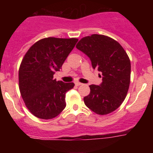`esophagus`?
<instances>
[{
    "mask_svg": "<svg viewBox=\"0 0 153 153\" xmlns=\"http://www.w3.org/2000/svg\"><path fill=\"white\" fill-rule=\"evenodd\" d=\"M75 85H76V86H80V85H82V83H79V82H76V83H75Z\"/></svg>",
    "mask_w": 153,
    "mask_h": 153,
    "instance_id": "esophagus-1",
    "label": "esophagus"
}]
</instances>
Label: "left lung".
Returning a JSON list of instances; mask_svg holds the SVG:
<instances>
[{
  "instance_id": "8db88e82",
  "label": "left lung",
  "mask_w": 153,
  "mask_h": 153,
  "mask_svg": "<svg viewBox=\"0 0 153 153\" xmlns=\"http://www.w3.org/2000/svg\"><path fill=\"white\" fill-rule=\"evenodd\" d=\"M76 47L102 74V83L90 86V94L83 98L85 105L98 115L115 111L125 100L130 83L131 64L126 52L117 40L101 34L84 36Z\"/></svg>"
}]
</instances>
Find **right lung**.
<instances>
[{"label": "right lung", "instance_id": "1", "mask_svg": "<svg viewBox=\"0 0 153 153\" xmlns=\"http://www.w3.org/2000/svg\"><path fill=\"white\" fill-rule=\"evenodd\" d=\"M78 41L76 38L47 37L36 41L19 68V89L27 108L43 120L57 117L66 107L65 95L74 83L53 79Z\"/></svg>", "mask_w": 153, "mask_h": 153}]
</instances>
